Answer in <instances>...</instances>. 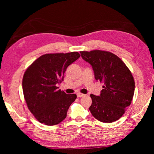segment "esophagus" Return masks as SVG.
Masks as SVG:
<instances>
[{
  "instance_id": "1",
  "label": "esophagus",
  "mask_w": 154,
  "mask_h": 154,
  "mask_svg": "<svg viewBox=\"0 0 154 154\" xmlns=\"http://www.w3.org/2000/svg\"><path fill=\"white\" fill-rule=\"evenodd\" d=\"M77 97H82V96H84L85 94H82L80 92H78L77 94Z\"/></svg>"
}]
</instances>
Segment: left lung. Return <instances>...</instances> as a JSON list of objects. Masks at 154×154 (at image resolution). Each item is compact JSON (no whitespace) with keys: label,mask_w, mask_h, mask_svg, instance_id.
Here are the masks:
<instances>
[{"label":"left lung","mask_w":154,"mask_h":154,"mask_svg":"<svg viewBox=\"0 0 154 154\" xmlns=\"http://www.w3.org/2000/svg\"><path fill=\"white\" fill-rule=\"evenodd\" d=\"M85 61L92 65L96 80L103 83L100 94H90V111L98 120L111 123L123 116L131 104L135 83L124 62L113 53L93 50L80 51Z\"/></svg>","instance_id":"8db88e82"}]
</instances>
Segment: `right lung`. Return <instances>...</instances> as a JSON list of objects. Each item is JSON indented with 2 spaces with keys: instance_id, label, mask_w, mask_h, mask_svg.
<instances>
[{
  "instance_id": "right-lung-1",
  "label": "right lung",
  "mask_w": 154,
  "mask_h": 154,
  "mask_svg": "<svg viewBox=\"0 0 154 154\" xmlns=\"http://www.w3.org/2000/svg\"><path fill=\"white\" fill-rule=\"evenodd\" d=\"M79 57L76 51L44 54L25 71L22 79L25 100L28 109L41 124L54 126L66 118L77 95L67 94L56 85L63 81L67 67Z\"/></svg>"
}]
</instances>
